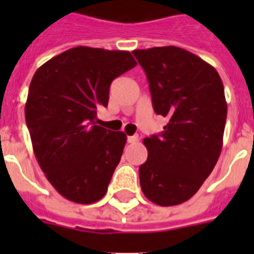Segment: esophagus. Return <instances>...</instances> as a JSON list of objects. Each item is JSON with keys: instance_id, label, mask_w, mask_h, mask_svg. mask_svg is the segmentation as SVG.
<instances>
[{"instance_id": "obj_1", "label": "esophagus", "mask_w": 254, "mask_h": 254, "mask_svg": "<svg viewBox=\"0 0 254 254\" xmlns=\"http://www.w3.org/2000/svg\"><path fill=\"white\" fill-rule=\"evenodd\" d=\"M138 141V135H129L127 137V143H135Z\"/></svg>"}]
</instances>
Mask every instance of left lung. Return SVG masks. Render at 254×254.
<instances>
[{
    "label": "left lung",
    "instance_id": "1",
    "mask_svg": "<svg viewBox=\"0 0 254 254\" xmlns=\"http://www.w3.org/2000/svg\"><path fill=\"white\" fill-rule=\"evenodd\" d=\"M146 73L153 108L167 119L163 131L143 139V195L163 207L185 203L212 173L223 147L227 101L212 65L175 46L134 50Z\"/></svg>",
    "mask_w": 254,
    "mask_h": 254
}]
</instances>
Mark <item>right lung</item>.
Segmentation results:
<instances>
[{
    "mask_svg": "<svg viewBox=\"0 0 254 254\" xmlns=\"http://www.w3.org/2000/svg\"><path fill=\"white\" fill-rule=\"evenodd\" d=\"M137 65L129 51L73 47L34 73L25 105L34 154L62 196L91 204L107 193L127 135L97 125L116 77Z\"/></svg>",
    "mask_w": 254,
    "mask_h": 254,
    "instance_id": "obj_1",
    "label": "right lung"
}]
</instances>
